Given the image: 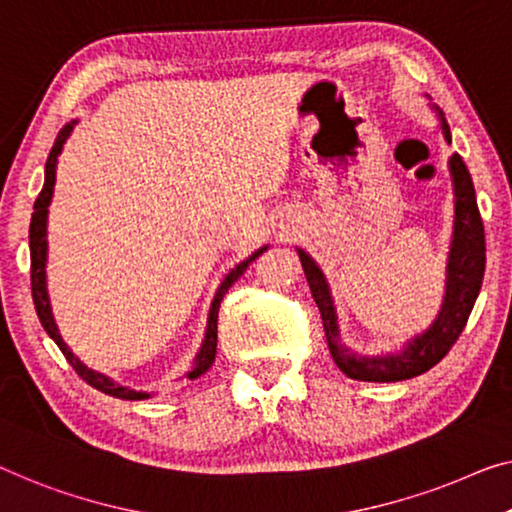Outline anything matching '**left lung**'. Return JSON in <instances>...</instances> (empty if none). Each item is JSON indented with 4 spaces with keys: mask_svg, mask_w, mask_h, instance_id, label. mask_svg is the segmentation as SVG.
<instances>
[{
    "mask_svg": "<svg viewBox=\"0 0 512 512\" xmlns=\"http://www.w3.org/2000/svg\"><path fill=\"white\" fill-rule=\"evenodd\" d=\"M437 119L441 124L444 140L451 144V128H448L444 112L439 108ZM448 172L453 179V195H455V218H453V239L451 250H448L446 262V292L441 308L434 317V322L427 326L423 333L404 342L395 352L384 354H358L356 349L347 347L340 338L338 310H335L333 294L329 282H326L324 271L303 248H296L301 266L308 278L312 299H315L319 312H322V324L329 342V352L338 368L345 372L349 379L356 381H402L418 377L434 368L444 358L460 333L467 326V319L474 310L478 299L480 285H483L485 273V232L483 220L476 204V190L471 174L464 165V160L453 154L448 160Z\"/></svg>",
    "mask_w": 512,
    "mask_h": 512,
    "instance_id": "obj_1",
    "label": "left lung"
}]
</instances>
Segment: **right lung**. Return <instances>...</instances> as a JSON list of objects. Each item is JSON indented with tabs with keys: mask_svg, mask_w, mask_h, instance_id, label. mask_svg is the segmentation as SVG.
Returning <instances> with one entry per match:
<instances>
[{
	"mask_svg": "<svg viewBox=\"0 0 512 512\" xmlns=\"http://www.w3.org/2000/svg\"><path fill=\"white\" fill-rule=\"evenodd\" d=\"M75 124H78V119H73L71 124H66L64 128H61L55 144H52L50 156H48V160H45V183H43L41 193H38L36 202H34L32 225H29V253H32V296H34V305H36V315H38V319H41V326L45 329V333H48L50 338L57 342V347L61 349V354L66 356V361L73 365V370L78 372V375L85 379L89 386H94L101 393H108V395H112V398H119V400H147L154 393L135 391V388L119 384V381H114L112 377L103 375V372L87 368V365L71 352V347L66 345L64 338H61L59 326L55 322V315H52L50 294H48V273H45V266H48V213H50L48 207L52 202V195H55L57 158L61 154V149H64L66 140L71 137ZM266 248H269V246L257 248L253 255L236 264L234 269L223 278V282H220V287L216 289V296H213V301H211L209 317H207V331H204V340L200 345V352L195 354L193 365H190V370L186 372V375H183L186 379L202 377L204 372H207L213 365V358H216V345H218V308H220V301H223L227 289H230L234 282L243 276V271L248 269V264L253 262L255 257L262 255Z\"/></svg>",
	"mask_w": 512,
	"mask_h": 512,
	"instance_id": "obj_1",
	"label": "right lung"
}]
</instances>
